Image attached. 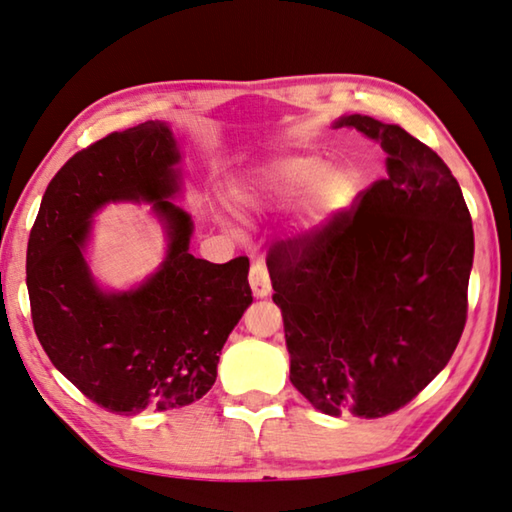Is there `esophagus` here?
I'll return each instance as SVG.
<instances>
[{"label":"esophagus","instance_id":"34e87169","mask_svg":"<svg viewBox=\"0 0 512 512\" xmlns=\"http://www.w3.org/2000/svg\"><path fill=\"white\" fill-rule=\"evenodd\" d=\"M249 286H251V292H254V297H267L272 292L270 274H267V267L263 261L251 263Z\"/></svg>","mask_w":512,"mask_h":512}]
</instances>
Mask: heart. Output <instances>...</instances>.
Listing matches in <instances>:
<instances>
[{
	"label": "heart",
	"mask_w": 512,
	"mask_h": 512,
	"mask_svg": "<svg viewBox=\"0 0 512 512\" xmlns=\"http://www.w3.org/2000/svg\"><path fill=\"white\" fill-rule=\"evenodd\" d=\"M356 192L354 174L317 156H292L265 170L249 174L236 186V199L245 206L256 204H301L315 195L320 213H333L347 206Z\"/></svg>",
	"instance_id": "obj_1"
}]
</instances>
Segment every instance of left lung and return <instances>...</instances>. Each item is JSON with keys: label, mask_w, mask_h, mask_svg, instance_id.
<instances>
[{"label": "left lung", "mask_w": 512, "mask_h": 512, "mask_svg": "<svg viewBox=\"0 0 512 512\" xmlns=\"http://www.w3.org/2000/svg\"><path fill=\"white\" fill-rule=\"evenodd\" d=\"M381 142L388 177L322 229L267 254L290 381L326 415L383 417L449 363L467 320L474 229L445 161L397 124L345 115Z\"/></svg>", "instance_id": "left-lung-1"}]
</instances>
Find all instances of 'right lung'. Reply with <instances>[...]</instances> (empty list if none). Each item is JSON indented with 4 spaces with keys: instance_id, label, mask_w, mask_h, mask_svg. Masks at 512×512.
Instances as JSON below:
<instances>
[{
    "instance_id": "add662e5",
    "label": "right lung",
    "mask_w": 512,
    "mask_h": 512,
    "mask_svg": "<svg viewBox=\"0 0 512 512\" xmlns=\"http://www.w3.org/2000/svg\"><path fill=\"white\" fill-rule=\"evenodd\" d=\"M179 147L165 122L108 133L67 161L29 233L27 288L45 354L88 399L117 415L188 406L211 390L226 338L251 304L249 258L190 254ZM108 200L155 204L168 256L138 289L104 293L82 258L91 215Z\"/></svg>"
}]
</instances>
